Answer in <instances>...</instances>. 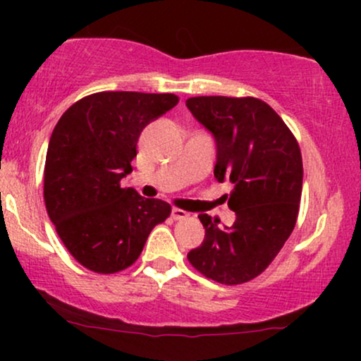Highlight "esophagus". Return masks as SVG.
<instances>
[{
    "instance_id": "obj_1",
    "label": "esophagus",
    "mask_w": 361,
    "mask_h": 361,
    "mask_svg": "<svg viewBox=\"0 0 361 361\" xmlns=\"http://www.w3.org/2000/svg\"><path fill=\"white\" fill-rule=\"evenodd\" d=\"M171 217L175 219V221H180V219L188 217V212H185V210H181V209H173L171 210Z\"/></svg>"
}]
</instances>
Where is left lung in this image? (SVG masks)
Returning a JSON list of instances; mask_svg holds the SVG:
<instances>
[{"mask_svg": "<svg viewBox=\"0 0 361 361\" xmlns=\"http://www.w3.org/2000/svg\"><path fill=\"white\" fill-rule=\"evenodd\" d=\"M186 106L214 135V176L234 185L227 205L235 212L231 227L198 215L205 239L188 261L219 283H244L267 270L295 227L304 176L299 144L258 98L193 97Z\"/></svg>", "mask_w": 361, "mask_h": 361, "instance_id": "1", "label": "left lung"}]
</instances>
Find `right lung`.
<instances>
[{"label":"right lung","mask_w":361,"mask_h":361,"mask_svg":"<svg viewBox=\"0 0 361 361\" xmlns=\"http://www.w3.org/2000/svg\"><path fill=\"white\" fill-rule=\"evenodd\" d=\"M178 103L171 93L102 91L64 111L49 140L44 200L61 241L97 273L130 267L171 205L120 180L132 171L140 132Z\"/></svg>","instance_id":"1"}]
</instances>
